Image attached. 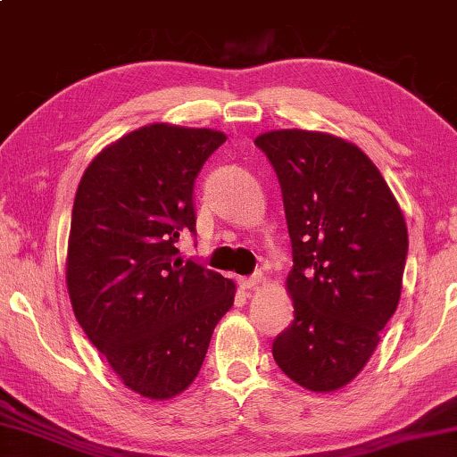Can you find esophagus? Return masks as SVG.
<instances>
[{"instance_id": "1", "label": "esophagus", "mask_w": 457, "mask_h": 457, "mask_svg": "<svg viewBox=\"0 0 457 457\" xmlns=\"http://www.w3.org/2000/svg\"><path fill=\"white\" fill-rule=\"evenodd\" d=\"M237 281H239V287L253 289V287H257V284H262V281H263V273H253V276L239 278Z\"/></svg>"}]
</instances>
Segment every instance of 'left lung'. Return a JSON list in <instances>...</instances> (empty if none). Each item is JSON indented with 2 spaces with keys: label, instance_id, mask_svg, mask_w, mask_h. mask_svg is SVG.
Returning <instances> with one entry per match:
<instances>
[{
  "label": "left lung",
  "instance_id": "1",
  "mask_svg": "<svg viewBox=\"0 0 457 457\" xmlns=\"http://www.w3.org/2000/svg\"><path fill=\"white\" fill-rule=\"evenodd\" d=\"M255 145L278 173L294 252V321L273 339V360L297 386L336 392L400 303L408 226L376 163L347 139L273 129Z\"/></svg>",
  "mask_w": 457,
  "mask_h": 457
}]
</instances>
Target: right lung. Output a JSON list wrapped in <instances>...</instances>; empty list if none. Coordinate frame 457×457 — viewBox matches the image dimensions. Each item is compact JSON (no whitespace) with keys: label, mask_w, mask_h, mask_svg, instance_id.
Instances as JSON below:
<instances>
[{"label":"right lung","mask_w":457,"mask_h":457,"mask_svg":"<svg viewBox=\"0 0 457 457\" xmlns=\"http://www.w3.org/2000/svg\"><path fill=\"white\" fill-rule=\"evenodd\" d=\"M228 136L149 123L86 168L71 212L65 284L73 313L131 392L171 400L195 379L236 284L176 247L195 231L194 181Z\"/></svg>","instance_id":"add662e5"}]
</instances>
